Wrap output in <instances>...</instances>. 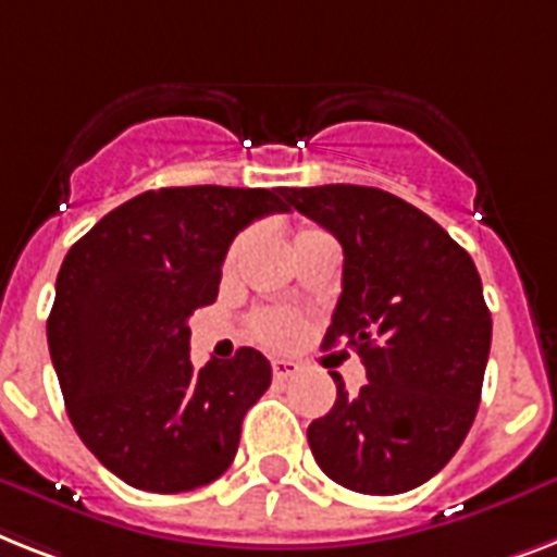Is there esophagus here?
Masks as SVG:
<instances>
[{"label": "esophagus", "instance_id": "34e87169", "mask_svg": "<svg viewBox=\"0 0 557 557\" xmlns=\"http://www.w3.org/2000/svg\"><path fill=\"white\" fill-rule=\"evenodd\" d=\"M271 372H274V381H288V377L300 372V363L286 360V357H277V360H271Z\"/></svg>", "mask_w": 557, "mask_h": 557}]
</instances>
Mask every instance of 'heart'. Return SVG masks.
Listing matches in <instances>:
<instances>
[{
  "label": "heart",
  "instance_id": "heart-1",
  "mask_svg": "<svg viewBox=\"0 0 557 557\" xmlns=\"http://www.w3.org/2000/svg\"><path fill=\"white\" fill-rule=\"evenodd\" d=\"M302 232H314V228H302ZM237 251H239V243H234L228 257H225V265H228V269H232L234 260H237ZM251 329H255V337L260 343L274 346V349H283V346H292V343L300 337L302 323L297 314H292V311L269 309V311H257L255 318H251Z\"/></svg>",
  "mask_w": 557,
  "mask_h": 557
}]
</instances>
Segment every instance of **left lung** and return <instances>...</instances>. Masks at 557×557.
I'll use <instances>...</instances> for the list:
<instances>
[{
	"label": "left lung",
	"instance_id": "1",
	"mask_svg": "<svg viewBox=\"0 0 557 557\" xmlns=\"http://www.w3.org/2000/svg\"><path fill=\"white\" fill-rule=\"evenodd\" d=\"M288 206L343 246V292L323 349L360 355L366 383L341 374L332 411L309 426L334 483L400 495L435 478L472 426L492 314L472 257L420 208L369 185L286 188Z\"/></svg>",
	"mask_w": 557,
	"mask_h": 557
}]
</instances>
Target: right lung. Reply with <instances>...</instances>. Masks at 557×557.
Wrapping results in <instances>:
<instances>
[{
  "label": "right lung",
  "instance_id": "add662e5",
  "mask_svg": "<svg viewBox=\"0 0 557 557\" xmlns=\"http://www.w3.org/2000/svg\"><path fill=\"white\" fill-rule=\"evenodd\" d=\"M280 211L286 188H160L122 202L65 255L48 349L76 435L128 486L174 495L232 467L271 366L243 346L194 369L188 318L216 300L232 239Z\"/></svg>",
  "mask_w": 557,
  "mask_h": 557
}]
</instances>
